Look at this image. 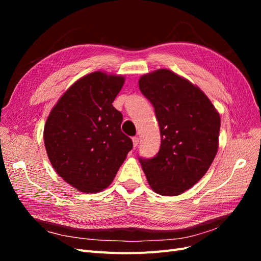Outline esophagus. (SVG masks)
I'll return each instance as SVG.
<instances>
[{"instance_id":"obj_1","label":"esophagus","mask_w":261,"mask_h":261,"mask_svg":"<svg viewBox=\"0 0 261 261\" xmlns=\"http://www.w3.org/2000/svg\"><path fill=\"white\" fill-rule=\"evenodd\" d=\"M132 140H133V146L137 147V145L139 144V138L138 137H133Z\"/></svg>"}]
</instances>
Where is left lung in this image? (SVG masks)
<instances>
[{"label":"left lung","instance_id":"8db88e82","mask_svg":"<svg viewBox=\"0 0 261 261\" xmlns=\"http://www.w3.org/2000/svg\"><path fill=\"white\" fill-rule=\"evenodd\" d=\"M139 89L151 102L161 133L159 152L139 158L156 194L177 196L206 174L219 148L220 114L199 87L169 69L139 78Z\"/></svg>","mask_w":261,"mask_h":261}]
</instances>
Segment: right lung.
I'll return each mask as SVG.
<instances>
[{
  "label": "right lung",
  "mask_w": 261,
  "mask_h": 261,
  "mask_svg": "<svg viewBox=\"0 0 261 261\" xmlns=\"http://www.w3.org/2000/svg\"><path fill=\"white\" fill-rule=\"evenodd\" d=\"M124 76L93 72L75 82L46 118L43 140L55 172L77 191L94 194L112 183L133 148L112 106Z\"/></svg>",
  "instance_id": "1"
}]
</instances>
